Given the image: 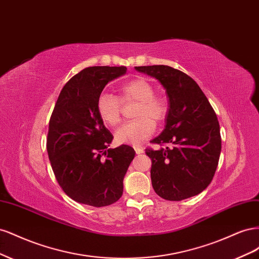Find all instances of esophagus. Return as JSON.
<instances>
[{
    "mask_svg": "<svg viewBox=\"0 0 259 259\" xmlns=\"http://www.w3.org/2000/svg\"><path fill=\"white\" fill-rule=\"evenodd\" d=\"M135 152L137 154H142V153H144V149L140 148V147H135Z\"/></svg>",
    "mask_w": 259,
    "mask_h": 259,
    "instance_id": "34e87169",
    "label": "esophagus"
}]
</instances>
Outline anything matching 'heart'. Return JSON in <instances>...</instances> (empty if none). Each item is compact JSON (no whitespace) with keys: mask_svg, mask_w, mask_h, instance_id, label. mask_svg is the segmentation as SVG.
I'll use <instances>...</instances> for the list:
<instances>
[{"mask_svg":"<svg viewBox=\"0 0 259 259\" xmlns=\"http://www.w3.org/2000/svg\"><path fill=\"white\" fill-rule=\"evenodd\" d=\"M122 103L135 101L134 117L137 120L128 122L115 132V139L121 144L139 145L150 137L154 132V124L165 120L168 112L166 100L154 96L153 85L144 79H136L124 83L120 90ZM96 110L106 125L116 126L121 120V102L110 93L103 92L96 100Z\"/></svg>","mask_w":259,"mask_h":259,"instance_id":"heart-1","label":"heart"}]
</instances>
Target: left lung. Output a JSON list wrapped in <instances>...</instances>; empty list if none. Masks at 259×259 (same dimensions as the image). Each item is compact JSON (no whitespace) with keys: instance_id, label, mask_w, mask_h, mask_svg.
<instances>
[{"instance_id":"obj_1","label":"left lung","mask_w":259,"mask_h":259,"mask_svg":"<svg viewBox=\"0 0 259 259\" xmlns=\"http://www.w3.org/2000/svg\"><path fill=\"white\" fill-rule=\"evenodd\" d=\"M135 70L158 80L168 101L165 127L152 140L166 147L146 149L155 193L168 201L199 194L213 179L222 151L214 109L197 82L177 69L158 65Z\"/></svg>"}]
</instances>
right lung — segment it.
<instances>
[{
  "label": "right lung",
  "mask_w": 259,
  "mask_h": 259,
  "mask_svg": "<svg viewBox=\"0 0 259 259\" xmlns=\"http://www.w3.org/2000/svg\"><path fill=\"white\" fill-rule=\"evenodd\" d=\"M126 70L124 66L83 69L61 90L51 116L52 168L65 193L82 204L107 206L123 194V179L135 150L127 145L108 149L113 136L100 120L96 100L105 86Z\"/></svg>",
  "instance_id": "add662e5"
}]
</instances>
